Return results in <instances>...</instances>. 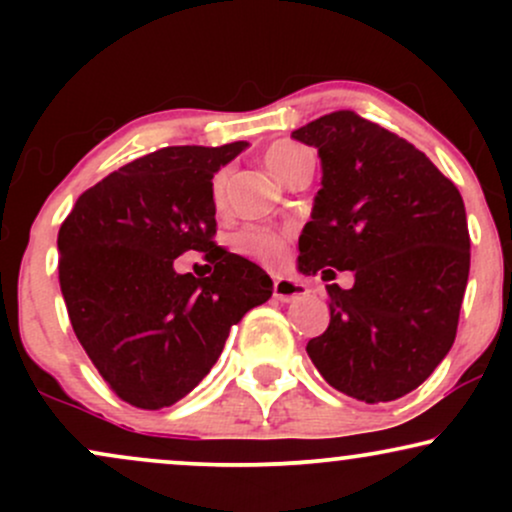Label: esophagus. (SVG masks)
<instances>
[{"mask_svg": "<svg viewBox=\"0 0 512 512\" xmlns=\"http://www.w3.org/2000/svg\"><path fill=\"white\" fill-rule=\"evenodd\" d=\"M305 293H308V289H305V284H301V281L286 279V276H276V279H274V298H276V301L291 303V301H296V298L305 296Z\"/></svg>", "mask_w": 512, "mask_h": 512, "instance_id": "34e87169", "label": "esophagus"}]
</instances>
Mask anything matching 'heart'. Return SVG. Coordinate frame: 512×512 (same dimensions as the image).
I'll use <instances>...</instances> for the list:
<instances>
[{
    "instance_id": "b5f03b06",
    "label": "heart",
    "mask_w": 512,
    "mask_h": 512,
    "mask_svg": "<svg viewBox=\"0 0 512 512\" xmlns=\"http://www.w3.org/2000/svg\"><path fill=\"white\" fill-rule=\"evenodd\" d=\"M313 163V156L305 146L296 142H274L264 154V166L272 170L276 180L286 182L296 170L303 166H310ZM226 190H228V170H219L214 175V182H211V192H214L216 207H223L226 202ZM236 245L240 252L255 257L264 264H279L284 262L286 257V233L276 231V228L267 226H250L245 231L238 233Z\"/></svg>"
}]
</instances>
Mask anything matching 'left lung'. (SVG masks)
<instances>
[{
  "instance_id": "obj_1",
  "label": "left lung",
  "mask_w": 512,
  "mask_h": 512,
  "mask_svg": "<svg viewBox=\"0 0 512 512\" xmlns=\"http://www.w3.org/2000/svg\"><path fill=\"white\" fill-rule=\"evenodd\" d=\"M322 163L298 272L330 293V327L305 351L334 390L378 404L416 390L448 356L469 276L462 195L424 151L351 110L291 134Z\"/></svg>"
}]
</instances>
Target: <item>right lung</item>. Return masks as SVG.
I'll list each match as a JSON object with an SVG mask.
<instances>
[{
    "mask_svg": "<svg viewBox=\"0 0 512 512\" xmlns=\"http://www.w3.org/2000/svg\"><path fill=\"white\" fill-rule=\"evenodd\" d=\"M245 149L166 146L88 187L62 223L60 289L74 334L132 407L163 409L195 390L231 327L272 296L262 267L211 240V178ZM190 249L205 252L209 277L174 272Z\"/></svg>",
    "mask_w": 512,
    "mask_h": 512,
    "instance_id": "1",
    "label": "right lung"
}]
</instances>
